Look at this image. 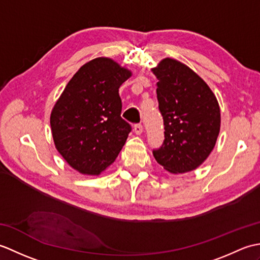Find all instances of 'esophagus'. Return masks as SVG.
I'll list each match as a JSON object with an SVG mask.
<instances>
[{
    "instance_id": "1",
    "label": "esophagus",
    "mask_w": 260,
    "mask_h": 260,
    "mask_svg": "<svg viewBox=\"0 0 260 260\" xmlns=\"http://www.w3.org/2000/svg\"><path fill=\"white\" fill-rule=\"evenodd\" d=\"M134 132H135V134L141 135L143 133V126H142V124H135L134 125Z\"/></svg>"
}]
</instances>
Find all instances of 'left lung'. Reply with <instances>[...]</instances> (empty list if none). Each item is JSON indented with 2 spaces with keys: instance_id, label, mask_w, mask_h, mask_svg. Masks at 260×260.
Returning a JSON list of instances; mask_svg holds the SVG:
<instances>
[{
  "instance_id": "left-lung-1",
  "label": "left lung",
  "mask_w": 260,
  "mask_h": 260,
  "mask_svg": "<svg viewBox=\"0 0 260 260\" xmlns=\"http://www.w3.org/2000/svg\"><path fill=\"white\" fill-rule=\"evenodd\" d=\"M157 78L158 109L164 142L153 151L156 162L171 173L190 172L206 161L220 132V107L201 77L178 60L165 58L152 69Z\"/></svg>"
}]
</instances>
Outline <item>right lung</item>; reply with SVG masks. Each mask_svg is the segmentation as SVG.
I'll list each match as a JSON object with an SVG mask.
<instances>
[{"label": "right lung", "mask_w": 260, "mask_h": 260, "mask_svg": "<svg viewBox=\"0 0 260 260\" xmlns=\"http://www.w3.org/2000/svg\"><path fill=\"white\" fill-rule=\"evenodd\" d=\"M132 73L109 58L85 63L51 112L54 145L71 168L99 175L114 163L132 131L120 117L119 87Z\"/></svg>", "instance_id": "obj_1"}]
</instances>
